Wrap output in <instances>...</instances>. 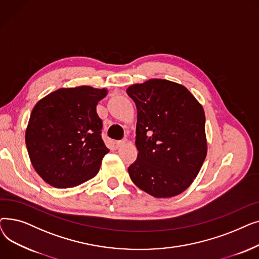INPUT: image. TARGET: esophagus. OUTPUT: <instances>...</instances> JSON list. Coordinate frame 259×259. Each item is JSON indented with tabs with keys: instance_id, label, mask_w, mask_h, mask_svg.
Here are the masks:
<instances>
[{
	"instance_id": "1",
	"label": "esophagus",
	"mask_w": 259,
	"mask_h": 259,
	"mask_svg": "<svg viewBox=\"0 0 259 259\" xmlns=\"http://www.w3.org/2000/svg\"><path fill=\"white\" fill-rule=\"evenodd\" d=\"M126 140H120V141H116L115 142V145H116V147H121V146H124L125 144H126Z\"/></svg>"
}]
</instances>
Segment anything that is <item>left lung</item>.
<instances>
[{"instance_id": "1", "label": "left lung", "mask_w": 259, "mask_h": 259, "mask_svg": "<svg viewBox=\"0 0 259 259\" xmlns=\"http://www.w3.org/2000/svg\"><path fill=\"white\" fill-rule=\"evenodd\" d=\"M138 108V158L132 182L146 193L166 198L192 184L207 155L201 105L183 85L153 78L127 89Z\"/></svg>"}]
</instances>
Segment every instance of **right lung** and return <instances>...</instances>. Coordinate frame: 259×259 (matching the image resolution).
<instances>
[{
    "mask_svg": "<svg viewBox=\"0 0 259 259\" xmlns=\"http://www.w3.org/2000/svg\"><path fill=\"white\" fill-rule=\"evenodd\" d=\"M106 94L89 86L62 88L34 106L25 142L33 168L47 184L69 188L98 174L109 152L97 113Z\"/></svg>",
    "mask_w": 259,
    "mask_h": 259,
    "instance_id": "right-lung-1",
    "label": "right lung"
}]
</instances>
